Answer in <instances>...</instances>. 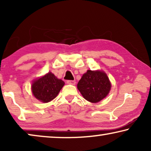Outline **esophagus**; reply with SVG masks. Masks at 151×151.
<instances>
[{
    "label": "esophagus",
    "mask_w": 151,
    "mask_h": 151,
    "mask_svg": "<svg viewBox=\"0 0 151 151\" xmlns=\"http://www.w3.org/2000/svg\"><path fill=\"white\" fill-rule=\"evenodd\" d=\"M67 82L68 84H73V85H74V84H76V81H75V80H67Z\"/></svg>",
    "instance_id": "34e87169"
}]
</instances>
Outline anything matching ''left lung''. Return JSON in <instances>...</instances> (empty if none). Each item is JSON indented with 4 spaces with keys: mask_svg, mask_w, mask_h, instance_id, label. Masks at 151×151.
I'll return each mask as SVG.
<instances>
[{
    "mask_svg": "<svg viewBox=\"0 0 151 151\" xmlns=\"http://www.w3.org/2000/svg\"><path fill=\"white\" fill-rule=\"evenodd\" d=\"M77 86L84 99L96 103L108 95L111 86L104 72L88 70L78 82Z\"/></svg>",
    "mask_w": 151,
    "mask_h": 151,
    "instance_id": "obj_1",
    "label": "left lung"
}]
</instances>
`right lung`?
I'll return each mask as SVG.
<instances>
[{"instance_id": "obj_1", "label": "right lung", "mask_w": 151, "mask_h": 151, "mask_svg": "<svg viewBox=\"0 0 151 151\" xmlns=\"http://www.w3.org/2000/svg\"><path fill=\"white\" fill-rule=\"evenodd\" d=\"M65 84L58 79L54 74L49 72L42 78L35 80L32 84V92L35 98L42 102H49L58 96Z\"/></svg>"}]
</instances>
